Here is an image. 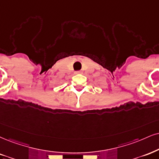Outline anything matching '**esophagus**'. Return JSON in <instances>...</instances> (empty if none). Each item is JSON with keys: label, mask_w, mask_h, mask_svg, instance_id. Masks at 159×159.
<instances>
[{"label": "esophagus", "mask_w": 159, "mask_h": 159, "mask_svg": "<svg viewBox=\"0 0 159 159\" xmlns=\"http://www.w3.org/2000/svg\"><path fill=\"white\" fill-rule=\"evenodd\" d=\"M80 73H81V72H80V71H76V72H75V74H80Z\"/></svg>", "instance_id": "1"}]
</instances>
